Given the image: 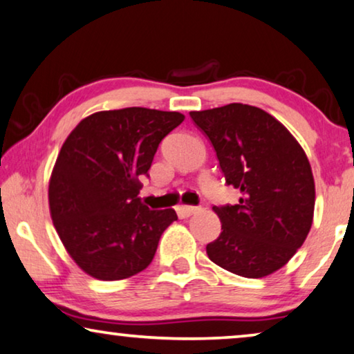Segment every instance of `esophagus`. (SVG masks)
Segmentation results:
<instances>
[{
    "label": "esophagus",
    "instance_id": "34e87169",
    "mask_svg": "<svg viewBox=\"0 0 354 354\" xmlns=\"http://www.w3.org/2000/svg\"><path fill=\"white\" fill-rule=\"evenodd\" d=\"M198 211H199V207H196V206H178V207H177L178 217H182V218L189 217V215L196 214Z\"/></svg>",
    "mask_w": 354,
    "mask_h": 354
}]
</instances>
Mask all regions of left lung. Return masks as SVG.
I'll use <instances>...</instances> for the list:
<instances>
[{"instance_id":"obj_1","label":"left lung","mask_w":354,"mask_h":354,"mask_svg":"<svg viewBox=\"0 0 354 354\" xmlns=\"http://www.w3.org/2000/svg\"><path fill=\"white\" fill-rule=\"evenodd\" d=\"M211 140L238 204L214 206L220 236L206 245L214 263L244 278H263L294 257L308 236L315 178L294 136L262 109L230 104L189 113Z\"/></svg>"}]
</instances>
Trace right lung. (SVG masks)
<instances>
[{"label":"right lung","mask_w":354,"mask_h":354,"mask_svg":"<svg viewBox=\"0 0 354 354\" xmlns=\"http://www.w3.org/2000/svg\"><path fill=\"white\" fill-rule=\"evenodd\" d=\"M178 111H97L64 142L49 180V209L66 252L95 279H126L151 263L177 214L140 201V176L161 140L180 124Z\"/></svg>","instance_id":"right-lung-1"}]
</instances>
